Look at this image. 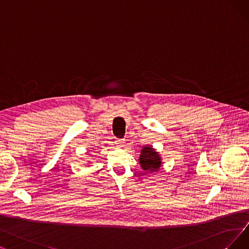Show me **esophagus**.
Segmentation results:
<instances>
[{
    "instance_id": "esophagus-1",
    "label": "esophagus",
    "mask_w": 249,
    "mask_h": 249,
    "mask_svg": "<svg viewBox=\"0 0 249 249\" xmlns=\"http://www.w3.org/2000/svg\"><path fill=\"white\" fill-rule=\"evenodd\" d=\"M124 143H125V142H124V140H117V141H116V144H117L119 147H124Z\"/></svg>"
}]
</instances>
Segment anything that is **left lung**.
Wrapping results in <instances>:
<instances>
[{"label": "left lung", "mask_w": 249, "mask_h": 249, "mask_svg": "<svg viewBox=\"0 0 249 249\" xmlns=\"http://www.w3.org/2000/svg\"><path fill=\"white\" fill-rule=\"evenodd\" d=\"M138 160L143 170V174L158 172L162 166V157L151 145H146L142 148Z\"/></svg>", "instance_id": "8db88e82"}]
</instances>
